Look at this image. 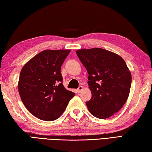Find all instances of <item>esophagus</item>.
<instances>
[{
	"label": "esophagus",
	"instance_id": "obj_1",
	"mask_svg": "<svg viewBox=\"0 0 152 152\" xmlns=\"http://www.w3.org/2000/svg\"><path fill=\"white\" fill-rule=\"evenodd\" d=\"M83 87L82 86H79V88L77 89V93H81V91H83Z\"/></svg>",
	"mask_w": 152,
	"mask_h": 152
}]
</instances>
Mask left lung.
<instances>
[{
    "label": "left lung",
    "instance_id": "1",
    "mask_svg": "<svg viewBox=\"0 0 152 152\" xmlns=\"http://www.w3.org/2000/svg\"><path fill=\"white\" fill-rule=\"evenodd\" d=\"M76 53L88 74L92 94L86 102L88 111L96 118H109L127 101L132 83L130 71L121 56L108 50L81 49Z\"/></svg>",
    "mask_w": 152,
    "mask_h": 152
}]
</instances>
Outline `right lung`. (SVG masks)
I'll return each mask as SVG.
<instances>
[{"instance_id":"right-lung-1","label":"right lung","mask_w":152,"mask_h":152,"mask_svg":"<svg viewBox=\"0 0 152 152\" xmlns=\"http://www.w3.org/2000/svg\"><path fill=\"white\" fill-rule=\"evenodd\" d=\"M69 53V50L42 51L22 69L20 96L28 110L39 119H58L75 96L62 83L61 67Z\"/></svg>"}]
</instances>
